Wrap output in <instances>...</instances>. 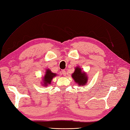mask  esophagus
Wrapping results in <instances>:
<instances>
[{
    "mask_svg": "<svg viewBox=\"0 0 130 130\" xmlns=\"http://www.w3.org/2000/svg\"><path fill=\"white\" fill-rule=\"evenodd\" d=\"M62 74L64 76L66 75V71L65 70H62Z\"/></svg>",
    "mask_w": 130,
    "mask_h": 130,
    "instance_id": "1",
    "label": "esophagus"
}]
</instances>
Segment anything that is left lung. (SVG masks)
Segmentation results:
<instances>
[{
  "label": "left lung",
  "instance_id": "obj_1",
  "mask_svg": "<svg viewBox=\"0 0 130 130\" xmlns=\"http://www.w3.org/2000/svg\"><path fill=\"white\" fill-rule=\"evenodd\" d=\"M72 77L74 80L78 85H85L88 82V77L86 73L82 72L79 67H76L73 73L72 74Z\"/></svg>",
  "mask_w": 130,
  "mask_h": 130
}]
</instances>
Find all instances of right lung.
<instances>
[{
  "label": "right lung",
  "mask_w": 130,
  "mask_h": 130,
  "mask_svg": "<svg viewBox=\"0 0 130 130\" xmlns=\"http://www.w3.org/2000/svg\"><path fill=\"white\" fill-rule=\"evenodd\" d=\"M56 75L57 74L56 73H52L50 69H47L45 76H44L42 79L43 81L42 85H43V86L47 87L48 85L51 84L53 78L55 77Z\"/></svg>",
  "instance_id": "right-lung-1"
}]
</instances>
